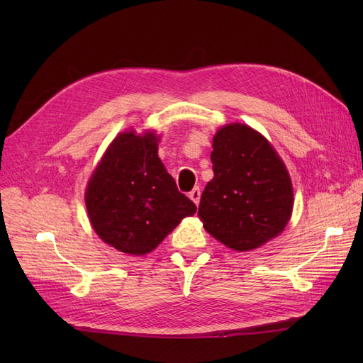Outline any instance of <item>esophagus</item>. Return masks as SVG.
Wrapping results in <instances>:
<instances>
[{
  "mask_svg": "<svg viewBox=\"0 0 363 363\" xmlns=\"http://www.w3.org/2000/svg\"><path fill=\"white\" fill-rule=\"evenodd\" d=\"M189 196H191V200H192L195 204H199V203H200V196H201L200 188H194V189L189 192Z\"/></svg>",
  "mask_w": 363,
  "mask_h": 363,
  "instance_id": "1",
  "label": "esophagus"
}]
</instances>
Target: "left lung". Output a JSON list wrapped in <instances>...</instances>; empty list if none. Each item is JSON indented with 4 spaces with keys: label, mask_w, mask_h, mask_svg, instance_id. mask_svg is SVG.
I'll return each instance as SVG.
<instances>
[{
    "label": "left lung",
    "mask_w": 363,
    "mask_h": 363,
    "mask_svg": "<svg viewBox=\"0 0 363 363\" xmlns=\"http://www.w3.org/2000/svg\"><path fill=\"white\" fill-rule=\"evenodd\" d=\"M213 179L201 194L204 228L236 251L255 250L286 227L292 183L269 142L244 124H228L213 138Z\"/></svg>",
    "instance_id": "8db88e82"
}]
</instances>
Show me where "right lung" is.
Returning a JSON list of instances; mask_svg holds the SVG:
<instances>
[{
	"instance_id": "add662e5",
	"label": "right lung",
	"mask_w": 363,
	"mask_h": 363,
	"mask_svg": "<svg viewBox=\"0 0 363 363\" xmlns=\"http://www.w3.org/2000/svg\"><path fill=\"white\" fill-rule=\"evenodd\" d=\"M96 235L133 256L155 250L196 206L177 189L157 156L156 135L121 133L106 151L86 191Z\"/></svg>"
}]
</instances>
